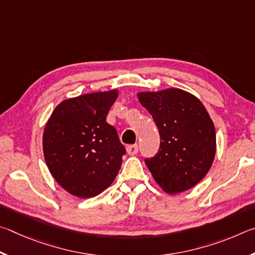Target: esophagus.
<instances>
[{"label":"esophagus","instance_id":"34e87169","mask_svg":"<svg viewBox=\"0 0 255 255\" xmlns=\"http://www.w3.org/2000/svg\"><path fill=\"white\" fill-rule=\"evenodd\" d=\"M137 150H139V148H137V144H131V145H128L127 146V152L130 154V155H134L137 153Z\"/></svg>","mask_w":255,"mask_h":255}]
</instances>
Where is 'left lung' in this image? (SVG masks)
<instances>
[{"label":"left lung","instance_id":"obj_1","mask_svg":"<svg viewBox=\"0 0 255 255\" xmlns=\"http://www.w3.org/2000/svg\"><path fill=\"white\" fill-rule=\"evenodd\" d=\"M160 134L158 153L145 159L154 180L168 194L193 188L211 169L216 153L215 127L197 97L179 88L137 93Z\"/></svg>","mask_w":255,"mask_h":255}]
</instances>
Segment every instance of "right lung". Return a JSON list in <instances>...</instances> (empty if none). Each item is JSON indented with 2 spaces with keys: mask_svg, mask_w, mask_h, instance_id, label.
<instances>
[{
  "mask_svg": "<svg viewBox=\"0 0 255 255\" xmlns=\"http://www.w3.org/2000/svg\"><path fill=\"white\" fill-rule=\"evenodd\" d=\"M118 89L62 101L44 127L42 146L49 171L69 194L100 195L112 182L125 154L115 128L106 122Z\"/></svg>",
  "mask_w": 255,
  "mask_h": 255,
  "instance_id": "1",
  "label": "right lung"
}]
</instances>
